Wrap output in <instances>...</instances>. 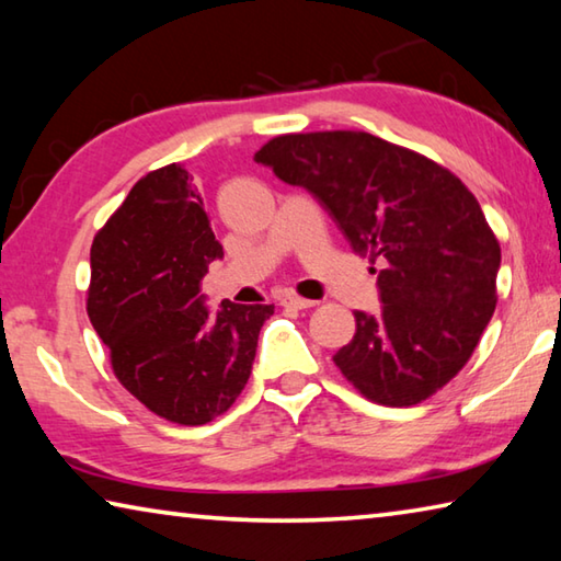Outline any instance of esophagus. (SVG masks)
I'll use <instances>...</instances> for the list:
<instances>
[{
	"label": "esophagus",
	"instance_id": "obj_1",
	"mask_svg": "<svg viewBox=\"0 0 561 561\" xmlns=\"http://www.w3.org/2000/svg\"><path fill=\"white\" fill-rule=\"evenodd\" d=\"M279 304H282V307H289V309H311V307H317V301L301 299V297H297V294H284V297L279 299Z\"/></svg>",
	"mask_w": 561,
	"mask_h": 561
}]
</instances>
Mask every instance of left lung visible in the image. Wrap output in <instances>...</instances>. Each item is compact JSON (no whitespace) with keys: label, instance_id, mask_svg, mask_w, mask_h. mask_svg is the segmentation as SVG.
Instances as JSON below:
<instances>
[{"label":"left lung","instance_id":"obj_1","mask_svg":"<svg viewBox=\"0 0 561 561\" xmlns=\"http://www.w3.org/2000/svg\"><path fill=\"white\" fill-rule=\"evenodd\" d=\"M254 160L314 195L354 252L381 262V311H354L356 334L334 356L341 374L393 408L448 383L497 304L500 244L470 190L371 133H291Z\"/></svg>","mask_w":561,"mask_h":561}]
</instances>
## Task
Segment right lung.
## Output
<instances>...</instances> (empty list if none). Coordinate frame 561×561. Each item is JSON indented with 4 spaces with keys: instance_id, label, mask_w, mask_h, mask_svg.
Returning a JSON list of instances; mask_svg holds the SVG:
<instances>
[{
    "instance_id": "1",
    "label": "right lung",
    "mask_w": 561,
    "mask_h": 561,
    "mask_svg": "<svg viewBox=\"0 0 561 561\" xmlns=\"http://www.w3.org/2000/svg\"><path fill=\"white\" fill-rule=\"evenodd\" d=\"M222 244L187 170L140 178L91 247L89 319L113 374L156 415L203 425L222 415L252 374L272 304L225 299L210 311L201 282Z\"/></svg>"
}]
</instances>
